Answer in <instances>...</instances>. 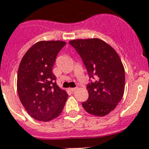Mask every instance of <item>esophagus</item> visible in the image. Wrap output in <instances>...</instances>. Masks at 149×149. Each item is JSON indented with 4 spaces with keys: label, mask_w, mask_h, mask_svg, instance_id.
Returning <instances> with one entry per match:
<instances>
[{
    "label": "esophagus",
    "mask_w": 149,
    "mask_h": 149,
    "mask_svg": "<svg viewBox=\"0 0 149 149\" xmlns=\"http://www.w3.org/2000/svg\"><path fill=\"white\" fill-rule=\"evenodd\" d=\"M77 88L76 87V88H70V90L71 92H75L76 90H77Z\"/></svg>",
    "instance_id": "esophagus-1"
}]
</instances>
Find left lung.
<instances>
[{
  "instance_id": "1",
  "label": "left lung",
  "mask_w": 149,
  "mask_h": 149,
  "mask_svg": "<svg viewBox=\"0 0 149 149\" xmlns=\"http://www.w3.org/2000/svg\"><path fill=\"white\" fill-rule=\"evenodd\" d=\"M70 44L80 56L91 81L87 84L89 98L82 103L95 116H105L114 110L125 89V70L116 50L98 38L78 39Z\"/></svg>"
}]
</instances>
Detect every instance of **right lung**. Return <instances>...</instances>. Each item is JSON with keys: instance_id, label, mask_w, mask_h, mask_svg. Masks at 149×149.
Segmentation results:
<instances>
[{"instance_id": "add662e5", "label": "right lung", "mask_w": 149, "mask_h": 149, "mask_svg": "<svg viewBox=\"0 0 149 149\" xmlns=\"http://www.w3.org/2000/svg\"><path fill=\"white\" fill-rule=\"evenodd\" d=\"M63 41H40L23 56L17 72L20 100L32 118L42 122L54 119L62 112L68 95L56 85L52 69Z\"/></svg>"}]
</instances>
